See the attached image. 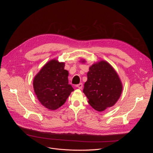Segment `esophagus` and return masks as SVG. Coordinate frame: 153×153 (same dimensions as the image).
<instances>
[{
    "label": "esophagus",
    "mask_w": 153,
    "mask_h": 153,
    "mask_svg": "<svg viewBox=\"0 0 153 153\" xmlns=\"http://www.w3.org/2000/svg\"><path fill=\"white\" fill-rule=\"evenodd\" d=\"M76 86L78 88H79V89L82 90V87H83V84H82V83H79V84L77 85H76Z\"/></svg>",
    "instance_id": "esophagus-1"
}]
</instances>
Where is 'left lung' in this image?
Returning <instances> with one entry per match:
<instances>
[{"instance_id":"1","label":"left lung","mask_w":153,"mask_h":153,"mask_svg":"<svg viewBox=\"0 0 153 153\" xmlns=\"http://www.w3.org/2000/svg\"><path fill=\"white\" fill-rule=\"evenodd\" d=\"M87 77L83 92L90 105L98 111L113 106L122 91L121 81L114 68L108 62L102 60L90 67Z\"/></svg>"}]
</instances>
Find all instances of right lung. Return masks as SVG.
I'll return each instance as SVG.
<instances>
[{"mask_svg":"<svg viewBox=\"0 0 153 153\" xmlns=\"http://www.w3.org/2000/svg\"><path fill=\"white\" fill-rule=\"evenodd\" d=\"M65 63L52 60L45 64L35 76L33 87L41 104L50 110H55L66 102L74 91L68 84V72Z\"/></svg>","mask_w":153,"mask_h":153,"instance_id":"add662e5","label":"right lung"}]
</instances>
